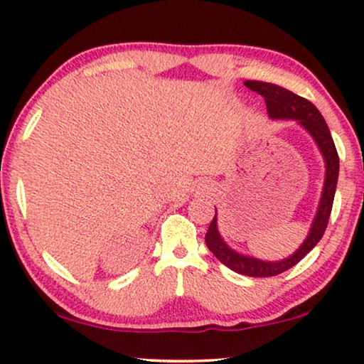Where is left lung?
Returning a JSON list of instances; mask_svg holds the SVG:
<instances>
[{"label": "left lung", "instance_id": "left-lung-1", "mask_svg": "<svg viewBox=\"0 0 364 364\" xmlns=\"http://www.w3.org/2000/svg\"><path fill=\"white\" fill-rule=\"evenodd\" d=\"M245 86L264 97L268 116L271 119H294V121L299 122L312 135V139L316 140L317 147L321 150L325 161V183L317 214L314 217L311 232H309L307 238L291 257L281 259V262H263V259L237 253L219 235V230H217V215H214L213 222H210L208 234H205V245L214 253V257L220 263H224L227 268L235 271V273L253 276V278H267V276L284 273V271L299 263L322 238L325 229H327L330 213H332L335 189H337L338 180L340 160L328 126L325 124L322 114L318 112L317 107L311 101H307L302 96L294 95L292 91L283 88V86L267 83V81L247 80Z\"/></svg>", "mask_w": 364, "mask_h": 364}]
</instances>
